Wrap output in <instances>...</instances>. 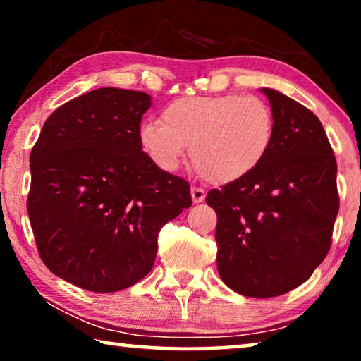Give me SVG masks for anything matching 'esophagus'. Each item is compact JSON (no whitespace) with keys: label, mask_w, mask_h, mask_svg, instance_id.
Returning a JSON list of instances; mask_svg holds the SVG:
<instances>
[{"label":"esophagus","mask_w":361,"mask_h":361,"mask_svg":"<svg viewBox=\"0 0 361 361\" xmlns=\"http://www.w3.org/2000/svg\"><path fill=\"white\" fill-rule=\"evenodd\" d=\"M191 195H192V202L194 204H200L205 199V191H204L202 188H199V186L194 185L191 188Z\"/></svg>","instance_id":"obj_1"}]
</instances>
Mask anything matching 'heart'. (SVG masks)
<instances>
[{
	"label": "heart",
	"instance_id": "heart-1",
	"mask_svg": "<svg viewBox=\"0 0 361 361\" xmlns=\"http://www.w3.org/2000/svg\"><path fill=\"white\" fill-rule=\"evenodd\" d=\"M146 121L140 140L164 170H175L189 146L197 172L215 183L240 180L258 169L274 143L276 119L255 95L181 97Z\"/></svg>",
	"mask_w": 361,
	"mask_h": 361
}]
</instances>
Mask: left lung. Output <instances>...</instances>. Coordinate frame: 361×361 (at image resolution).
<instances>
[{
	"label": "left lung",
	"mask_w": 361,
	"mask_h": 361,
	"mask_svg": "<svg viewBox=\"0 0 361 361\" xmlns=\"http://www.w3.org/2000/svg\"><path fill=\"white\" fill-rule=\"evenodd\" d=\"M276 133L261 166L205 202L216 212V264L231 290L285 295L304 283L331 247L339 194L336 157L319 118L290 97L262 89Z\"/></svg>",
	"instance_id": "8db88e82"
}]
</instances>
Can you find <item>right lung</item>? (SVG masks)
Returning <instances> with one entry per match:
<instances>
[{"mask_svg":"<svg viewBox=\"0 0 361 361\" xmlns=\"http://www.w3.org/2000/svg\"><path fill=\"white\" fill-rule=\"evenodd\" d=\"M151 97L102 87L59 106L30 154L27 210L39 258L79 288L113 293L152 269L162 226L192 204L186 180L146 154Z\"/></svg>","mask_w":361,"mask_h":361,"instance_id":"right-lung-1","label":"right lung"}]
</instances>
